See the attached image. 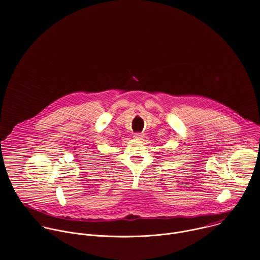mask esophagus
Here are the masks:
<instances>
[{"instance_id": "34e87169", "label": "esophagus", "mask_w": 260, "mask_h": 260, "mask_svg": "<svg viewBox=\"0 0 260 260\" xmlns=\"http://www.w3.org/2000/svg\"><path fill=\"white\" fill-rule=\"evenodd\" d=\"M134 138L135 139H142V138H144V135L141 134V133H136V134H134Z\"/></svg>"}]
</instances>
